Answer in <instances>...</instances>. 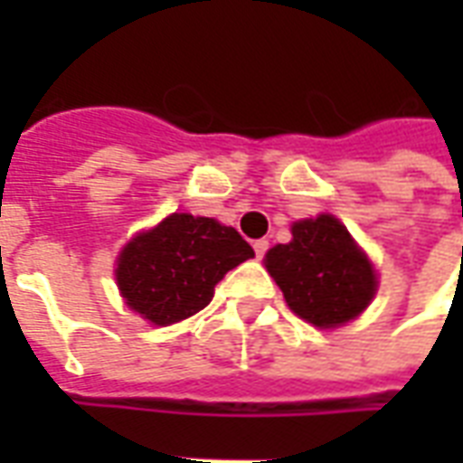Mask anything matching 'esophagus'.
Masks as SVG:
<instances>
[{
    "label": "esophagus",
    "instance_id": "34e87169",
    "mask_svg": "<svg viewBox=\"0 0 463 463\" xmlns=\"http://www.w3.org/2000/svg\"><path fill=\"white\" fill-rule=\"evenodd\" d=\"M252 248H255V255H258V258H265V252H268V248H270V242H268V241H255V242H252Z\"/></svg>",
    "mask_w": 463,
    "mask_h": 463
}]
</instances>
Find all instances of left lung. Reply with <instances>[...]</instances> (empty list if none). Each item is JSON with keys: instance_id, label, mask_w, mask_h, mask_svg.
<instances>
[{"instance_id": "8db88e82", "label": "left lung", "mask_w": 463, "mask_h": 463, "mask_svg": "<svg viewBox=\"0 0 463 463\" xmlns=\"http://www.w3.org/2000/svg\"><path fill=\"white\" fill-rule=\"evenodd\" d=\"M265 268L278 282L295 315L315 327H335L364 310L374 295L372 265L332 215L292 225V241L265 255Z\"/></svg>"}]
</instances>
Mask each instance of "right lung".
I'll list each match as a JSON object with an SVG mask.
<instances>
[{"label":"right lung","mask_w":463,"mask_h":463,"mask_svg":"<svg viewBox=\"0 0 463 463\" xmlns=\"http://www.w3.org/2000/svg\"><path fill=\"white\" fill-rule=\"evenodd\" d=\"M252 255L235 228L173 213L123 248L116 280L131 310L153 325H173L201 312L225 272Z\"/></svg>","instance_id":"add662e5"}]
</instances>
